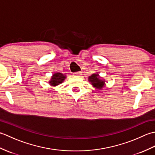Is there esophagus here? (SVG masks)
Masks as SVG:
<instances>
[{
	"instance_id": "obj_1",
	"label": "esophagus",
	"mask_w": 155,
	"mask_h": 155,
	"mask_svg": "<svg viewBox=\"0 0 155 155\" xmlns=\"http://www.w3.org/2000/svg\"><path fill=\"white\" fill-rule=\"evenodd\" d=\"M82 74V72L81 71H78V72H76L73 73V76L76 77H81Z\"/></svg>"
}]
</instances>
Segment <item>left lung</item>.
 I'll use <instances>...</instances> for the list:
<instances>
[{
  "mask_svg": "<svg viewBox=\"0 0 155 155\" xmlns=\"http://www.w3.org/2000/svg\"><path fill=\"white\" fill-rule=\"evenodd\" d=\"M88 81L97 89H102L105 85V81L101 79L98 74H93L88 78Z\"/></svg>",
  "mask_w": 155,
  "mask_h": 155,
  "instance_id": "1",
  "label": "left lung"
}]
</instances>
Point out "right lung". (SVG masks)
<instances>
[{"instance_id":"1","label":"right lung","mask_w":155,"mask_h":155,"mask_svg":"<svg viewBox=\"0 0 155 155\" xmlns=\"http://www.w3.org/2000/svg\"><path fill=\"white\" fill-rule=\"evenodd\" d=\"M66 77H67L63 74L60 73V72H55L54 74H52L51 79L49 81V84L51 86L56 87L59 84H61L64 81V80H65Z\"/></svg>"}]
</instances>
